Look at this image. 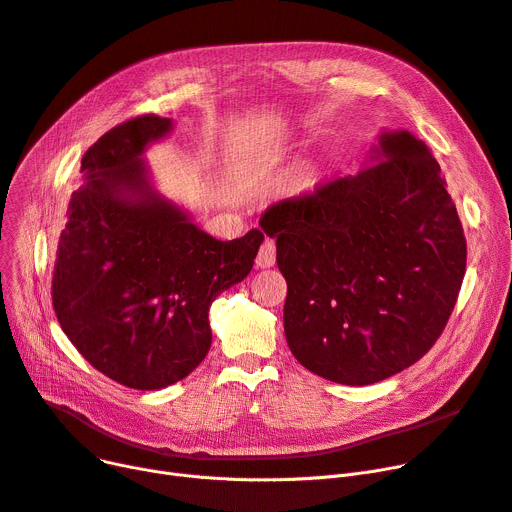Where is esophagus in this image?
Listing matches in <instances>:
<instances>
[{
    "label": "esophagus",
    "mask_w": 512,
    "mask_h": 512,
    "mask_svg": "<svg viewBox=\"0 0 512 512\" xmlns=\"http://www.w3.org/2000/svg\"><path fill=\"white\" fill-rule=\"evenodd\" d=\"M255 261H257V267H272L276 263V245L272 240H263Z\"/></svg>",
    "instance_id": "obj_1"
}]
</instances>
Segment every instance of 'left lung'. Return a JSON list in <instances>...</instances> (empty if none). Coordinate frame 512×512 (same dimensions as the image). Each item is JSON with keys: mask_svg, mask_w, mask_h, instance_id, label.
Returning <instances> with one entry per match:
<instances>
[{"mask_svg": "<svg viewBox=\"0 0 512 512\" xmlns=\"http://www.w3.org/2000/svg\"><path fill=\"white\" fill-rule=\"evenodd\" d=\"M357 176L261 215L288 284L284 332L319 378L367 386L417 363L448 324L467 240L436 157L407 130L384 132Z\"/></svg>", "mask_w": 512, "mask_h": 512, "instance_id": "1", "label": "left lung"}]
</instances>
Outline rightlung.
Wrapping results in <instances>:
<instances>
[{
    "instance_id": "add662e5",
    "label": "right lung",
    "mask_w": 512,
    "mask_h": 512,
    "mask_svg": "<svg viewBox=\"0 0 512 512\" xmlns=\"http://www.w3.org/2000/svg\"><path fill=\"white\" fill-rule=\"evenodd\" d=\"M170 130V118L145 114L87 149L51 280L76 351L134 390L176 384L205 359L209 305L247 278L263 242L257 228L215 240L155 193L143 153Z\"/></svg>"
}]
</instances>
